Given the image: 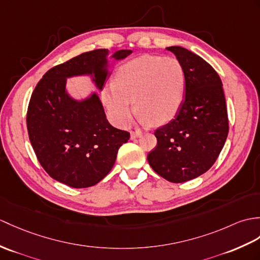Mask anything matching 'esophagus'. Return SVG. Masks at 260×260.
<instances>
[{
  "mask_svg": "<svg viewBox=\"0 0 260 260\" xmlns=\"http://www.w3.org/2000/svg\"><path fill=\"white\" fill-rule=\"evenodd\" d=\"M142 135V132L141 131H134L131 133V140H135V138L140 137Z\"/></svg>",
  "mask_w": 260,
  "mask_h": 260,
  "instance_id": "1",
  "label": "esophagus"
}]
</instances>
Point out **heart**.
<instances>
[{"instance_id": "1", "label": "heart", "mask_w": 260, "mask_h": 260, "mask_svg": "<svg viewBox=\"0 0 260 260\" xmlns=\"http://www.w3.org/2000/svg\"><path fill=\"white\" fill-rule=\"evenodd\" d=\"M185 96L182 64L172 56L143 55L119 68L114 85L103 90L108 115L118 126H127L136 111L145 122L164 124L175 117Z\"/></svg>"}]
</instances>
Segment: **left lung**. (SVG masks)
<instances>
[{
  "instance_id": "left-lung-1",
  "label": "left lung",
  "mask_w": 260,
  "mask_h": 260,
  "mask_svg": "<svg viewBox=\"0 0 260 260\" xmlns=\"http://www.w3.org/2000/svg\"><path fill=\"white\" fill-rule=\"evenodd\" d=\"M182 64L185 100L170 123L155 131L156 147L147 160L159 176L184 183L206 173L228 135V115L219 75L201 56L180 46L167 47Z\"/></svg>"
}]
</instances>
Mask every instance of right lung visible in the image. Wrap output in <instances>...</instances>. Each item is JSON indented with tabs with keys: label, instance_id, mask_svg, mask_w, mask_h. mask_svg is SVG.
Listing matches in <instances>:
<instances>
[{
	"label": "right lung",
	"instance_id": "add662e5",
	"mask_svg": "<svg viewBox=\"0 0 260 260\" xmlns=\"http://www.w3.org/2000/svg\"><path fill=\"white\" fill-rule=\"evenodd\" d=\"M132 51L119 50L122 59ZM107 48L83 53L48 70L28 103L26 126L41 166L52 178L73 188L94 186L110 173L129 133L113 127L98 95L77 102L65 92L66 77L93 74L102 89L107 77Z\"/></svg>",
	"mask_w": 260,
	"mask_h": 260
}]
</instances>
